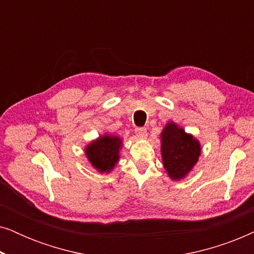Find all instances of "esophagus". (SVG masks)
I'll return each instance as SVG.
<instances>
[{
	"mask_svg": "<svg viewBox=\"0 0 254 254\" xmlns=\"http://www.w3.org/2000/svg\"><path fill=\"white\" fill-rule=\"evenodd\" d=\"M135 134H136V136L140 138H145L148 136V131L145 128H136V129H135Z\"/></svg>",
	"mask_w": 254,
	"mask_h": 254,
	"instance_id": "1",
	"label": "esophagus"
}]
</instances>
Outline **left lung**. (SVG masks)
<instances>
[{"label": "left lung", "instance_id": "1", "mask_svg": "<svg viewBox=\"0 0 254 254\" xmlns=\"http://www.w3.org/2000/svg\"><path fill=\"white\" fill-rule=\"evenodd\" d=\"M162 161L165 172L173 182L185 179L199 161L201 144L178 124L169 121L161 135Z\"/></svg>", "mask_w": 254, "mask_h": 254}]
</instances>
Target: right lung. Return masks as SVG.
<instances>
[{
  "instance_id": "1",
  "label": "right lung",
  "mask_w": 254,
  "mask_h": 254,
  "mask_svg": "<svg viewBox=\"0 0 254 254\" xmlns=\"http://www.w3.org/2000/svg\"><path fill=\"white\" fill-rule=\"evenodd\" d=\"M123 138L118 135L103 134L85 145L86 158L93 169L99 173L109 175L119 163Z\"/></svg>"
}]
</instances>
